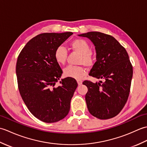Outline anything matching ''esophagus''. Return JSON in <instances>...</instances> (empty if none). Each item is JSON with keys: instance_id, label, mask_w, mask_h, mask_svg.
<instances>
[{"instance_id": "1", "label": "esophagus", "mask_w": 147, "mask_h": 147, "mask_svg": "<svg viewBox=\"0 0 147 147\" xmlns=\"http://www.w3.org/2000/svg\"><path fill=\"white\" fill-rule=\"evenodd\" d=\"M77 83H78V85H81L82 84L83 82L82 80H77Z\"/></svg>"}]
</instances>
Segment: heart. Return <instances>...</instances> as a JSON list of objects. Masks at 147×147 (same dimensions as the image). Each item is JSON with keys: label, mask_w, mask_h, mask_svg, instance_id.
<instances>
[{"label": "heart", "mask_w": 147, "mask_h": 147, "mask_svg": "<svg viewBox=\"0 0 147 147\" xmlns=\"http://www.w3.org/2000/svg\"><path fill=\"white\" fill-rule=\"evenodd\" d=\"M71 48L74 52L80 54L78 64H83L91 67L95 63V57L91 51L89 43L83 39H76L71 43ZM67 57L66 49L62 45L58 46L54 52V58L59 64H64ZM86 71L82 65H68L64 69L65 76L76 80H81L86 75Z\"/></svg>", "instance_id": "obj_1"}]
</instances>
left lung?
Listing matches in <instances>:
<instances>
[{
    "label": "left lung",
    "instance_id": "left-lung-1",
    "mask_svg": "<svg viewBox=\"0 0 147 147\" xmlns=\"http://www.w3.org/2000/svg\"><path fill=\"white\" fill-rule=\"evenodd\" d=\"M86 37L95 47L96 61L89 75L104 82L84 81L88 92L85 100L88 111L100 119H108L119 113L128 98L133 66L126 49L113 36L90 32L78 35Z\"/></svg>",
    "mask_w": 147,
    "mask_h": 147
}]
</instances>
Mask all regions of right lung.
I'll return each instance as SVG.
<instances>
[{"instance_id":"1","label":"right lung","mask_w":147,"mask_h":147,"mask_svg":"<svg viewBox=\"0 0 147 147\" xmlns=\"http://www.w3.org/2000/svg\"><path fill=\"white\" fill-rule=\"evenodd\" d=\"M73 34H40L26 43L18 57L16 72L22 99L31 113L45 123H55L66 116L78 86L75 79L67 77L55 87L62 74L54 58L55 50Z\"/></svg>"}]
</instances>
